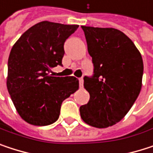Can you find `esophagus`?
<instances>
[{
    "label": "esophagus",
    "mask_w": 153,
    "mask_h": 153,
    "mask_svg": "<svg viewBox=\"0 0 153 153\" xmlns=\"http://www.w3.org/2000/svg\"><path fill=\"white\" fill-rule=\"evenodd\" d=\"M79 80V86H80V88H82V87H83V79L80 78Z\"/></svg>",
    "instance_id": "34e87169"
}]
</instances>
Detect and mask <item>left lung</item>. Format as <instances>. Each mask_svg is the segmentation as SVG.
<instances>
[{"mask_svg":"<svg viewBox=\"0 0 153 153\" xmlns=\"http://www.w3.org/2000/svg\"><path fill=\"white\" fill-rule=\"evenodd\" d=\"M94 75L84 77L90 98L79 107L82 120L105 128L120 121L137 100L142 88L143 63L134 42L115 28L81 26Z\"/></svg>","mask_w":153,"mask_h":153,"instance_id":"1","label":"left lung"}]
</instances>
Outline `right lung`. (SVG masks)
<instances>
[{
  "label": "right lung",
  "instance_id": "1",
  "mask_svg": "<svg viewBox=\"0 0 153 153\" xmlns=\"http://www.w3.org/2000/svg\"><path fill=\"white\" fill-rule=\"evenodd\" d=\"M79 25L40 22L13 45L8 61L7 88L20 117L34 126L57 120L63 101L79 88L74 76L54 77L51 68L62 65L64 43Z\"/></svg>",
  "mask_w": 153,
  "mask_h": 153
}]
</instances>
